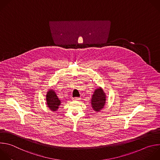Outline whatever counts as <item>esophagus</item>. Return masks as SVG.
Listing matches in <instances>:
<instances>
[{"label":"esophagus","mask_w":160,"mask_h":160,"mask_svg":"<svg viewBox=\"0 0 160 160\" xmlns=\"http://www.w3.org/2000/svg\"><path fill=\"white\" fill-rule=\"evenodd\" d=\"M73 100H80V98L78 97H74V98H73Z\"/></svg>","instance_id":"esophagus-1"}]
</instances>
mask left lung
<instances>
[{"instance_id": "1", "label": "left lung", "mask_w": 160, "mask_h": 160, "mask_svg": "<svg viewBox=\"0 0 160 160\" xmlns=\"http://www.w3.org/2000/svg\"><path fill=\"white\" fill-rule=\"evenodd\" d=\"M105 95L101 88L95 90L92 98V105L93 109L98 112L101 110L105 103Z\"/></svg>"}]
</instances>
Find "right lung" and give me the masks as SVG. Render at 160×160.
<instances>
[{
    "mask_svg": "<svg viewBox=\"0 0 160 160\" xmlns=\"http://www.w3.org/2000/svg\"><path fill=\"white\" fill-rule=\"evenodd\" d=\"M46 101L48 107L52 111H57L61 103V102L58 99L57 94L52 90H50L48 92L46 95Z\"/></svg>",
    "mask_w": 160,
    "mask_h": 160,
    "instance_id": "obj_1",
    "label": "right lung"
}]
</instances>
